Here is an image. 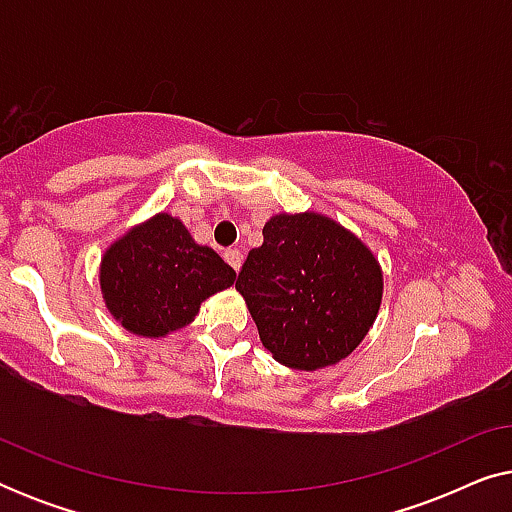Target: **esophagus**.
I'll return each mask as SVG.
<instances>
[{"label":"esophagus","mask_w":512,"mask_h":512,"mask_svg":"<svg viewBox=\"0 0 512 512\" xmlns=\"http://www.w3.org/2000/svg\"><path fill=\"white\" fill-rule=\"evenodd\" d=\"M223 258H226V263L233 268L235 272H240L242 268V251L240 249H228L226 254H223Z\"/></svg>","instance_id":"esophagus-1"}]
</instances>
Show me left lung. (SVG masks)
Instances as JSON below:
<instances>
[{"instance_id":"obj_1","label":"left lung","mask_w":512,"mask_h":512,"mask_svg":"<svg viewBox=\"0 0 512 512\" xmlns=\"http://www.w3.org/2000/svg\"><path fill=\"white\" fill-rule=\"evenodd\" d=\"M263 347L286 368L347 359L382 303V268L352 230L317 212L275 214L237 275Z\"/></svg>"}]
</instances>
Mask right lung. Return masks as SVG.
<instances>
[{"label": "right lung", "mask_w": 512, "mask_h": 512, "mask_svg": "<svg viewBox=\"0 0 512 512\" xmlns=\"http://www.w3.org/2000/svg\"><path fill=\"white\" fill-rule=\"evenodd\" d=\"M233 282L235 270L167 212L118 237L100 263L109 314L142 338H165L188 326L209 296Z\"/></svg>", "instance_id": "1"}]
</instances>
